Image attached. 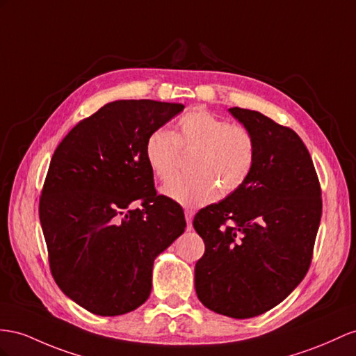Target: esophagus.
Returning <instances> with one entry per match:
<instances>
[{"mask_svg":"<svg viewBox=\"0 0 356 356\" xmlns=\"http://www.w3.org/2000/svg\"><path fill=\"white\" fill-rule=\"evenodd\" d=\"M185 218L188 224V230L193 229V220H194V211L193 209H185Z\"/></svg>","mask_w":356,"mask_h":356,"instance_id":"esophagus-1","label":"esophagus"}]
</instances>
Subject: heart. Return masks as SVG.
I'll return each instance as SVG.
<instances>
[{"label":"heart","instance_id":"heart-1","mask_svg":"<svg viewBox=\"0 0 356 356\" xmlns=\"http://www.w3.org/2000/svg\"><path fill=\"white\" fill-rule=\"evenodd\" d=\"M180 150H195L191 162L194 175L172 179L162 193L189 207L213 202L220 188L225 195L238 191L250 179L257 158L256 140L247 127L206 109L180 117L176 134L159 127L147 136L145 159L159 180L176 175Z\"/></svg>","mask_w":356,"mask_h":356}]
</instances>
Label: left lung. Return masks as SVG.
<instances>
[{
	"label": "left lung",
	"instance_id": "8db88e82",
	"mask_svg": "<svg viewBox=\"0 0 356 356\" xmlns=\"http://www.w3.org/2000/svg\"><path fill=\"white\" fill-rule=\"evenodd\" d=\"M254 135L256 165L243 186L194 218L204 241L195 291L218 314L250 318L282 302L304 280L322 216L312 156L290 127L230 108Z\"/></svg>",
	"mask_w": 356,
	"mask_h": 356
}]
</instances>
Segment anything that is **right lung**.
<instances>
[{"mask_svg":"<svg viewBox=\"0 0 356 356\" xmlns=\"http://www.w3.org/2000/svg\"><path fill=\"white\" fill-rule=\"evenodd\" d=\"M184 108L114 100L52 154L39 204L49 266L63 293L90 313L120 316L144 304L154 259L185 232L184 209L156 194L145 159L147 136Z\"/></svg>","mask_w":356,"mask_h":356,"instance_id":"obj_1","label":"right lung"}]
</instances>
